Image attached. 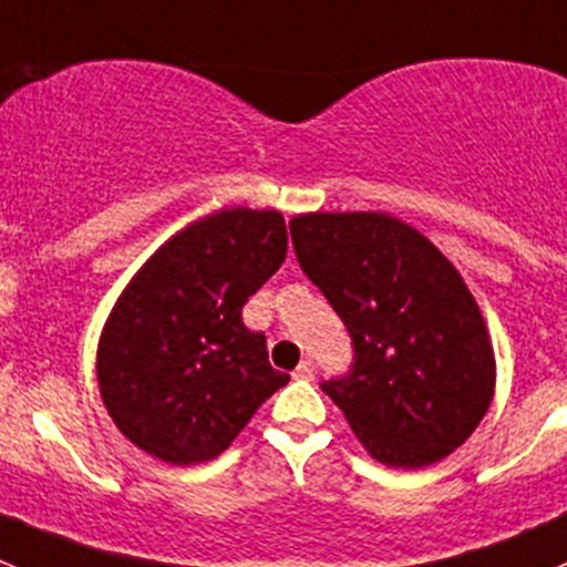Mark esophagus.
Wrapping results in <instances>:
<instances>
[{"mask_svg": "<svg viewBox=\"0 0 567 567\" xmlns=\"http://www.w3.org/2000/svg\"><path fill=\"white\" fill-rule=\"evenodd\" d=\"M292 375H295V379H298V381H311V379H315V361L303 359V361H300L298 370H295Z\"/></svg>", "mask_w": 567, "mask_h": 567, "instance_id": "obj_1", "label": "esophagus"}]
</instances>
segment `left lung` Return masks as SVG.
I'll return each mask as SVG.
<instances>
[{"mask_svg": "<svg viewBox=\"0 0 567 567\" xmlns=\"http://www.w3.org/2000/svg\"><path fill=\"white\" fill-rule=\"evenodd\" d=\"M289 234L350 333V370L320 390L361 445L392 467L460 449L493 401L495 359L454 264L390 214H300Z\"/></svg>", "mask_w": 567, "mask_h": 567, "instance_id": "left-lung-1", "label": "left lung"}]
</instances>
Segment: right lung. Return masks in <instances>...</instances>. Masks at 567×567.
I'll return each mask as SVG.
<instances>
[{
    "label": "right lung",
    "instance_id": "obj_1",
    "mask_svg": "<svg viewBox=\"0 0 567 567\" xmlns=\"http://www.w3.org/2000/svg\"><path fill=\"white\" fill-rule=\"evenodd\" d=\"M287 258L278 212L230 208L158 247L122 292L96 353L102 401L147 454L194 465L223 454L289 384L241 309Z\"/></svg>",
    "mask_w": 567,
    "mask_h": 567
}]
</instances>
